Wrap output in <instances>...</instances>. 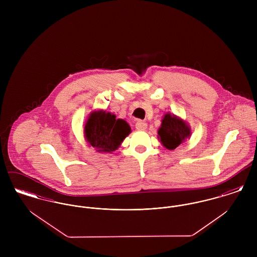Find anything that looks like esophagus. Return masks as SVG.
<instances>
[{"label":"esophagus","instance_id":"obj_1","mask_svg":"<svg viewBox=\"0 0 257 257\" xmlns=\"http://www.w3.org/2000/svg\"><path fill=\"white\" fill-rule=\"evenodd\" d=\"M136 127L138 131H146L147 127V123L143 120H138L136 123Z\"/></svg>","mask_w":257,"mask_h":257}]
</instances>
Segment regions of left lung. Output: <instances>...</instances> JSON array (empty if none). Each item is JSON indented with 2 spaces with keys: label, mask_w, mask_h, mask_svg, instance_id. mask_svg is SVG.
<instances>
[{
  "label": "left lung",
  "mask_w": 257,
  "mask_h": 257,
  "mask_svg": "<svg viewBox=\"0 0 257 257\" xmlns=\"http://www.w3.org/2000/svg\"><path fill=\"white\" fill-rule=\"evenodd\" d=\"M190 127L181 118L166 113L158 130V138L162 145L169 150L175 149L190 137Z\"/></svg>",
  "instance_id": "1"
}]
</instances>
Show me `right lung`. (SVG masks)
<instances>
[{"instance_id": "1", "label": "right lung", "mask_w": 257, "mask_h": 257, "mask_svg": "<svg viewBox=\"0 0 257 257\" xmlns=\"http://www.w3.org/2000/svg\"><path fill=\"white\" fill-rule=\"evenodd\" d=\"M131 126L115 115L103 110L94 111L85 124V138L98 151L111 152L130 135Z\"/></svg>"}]
</instances>
